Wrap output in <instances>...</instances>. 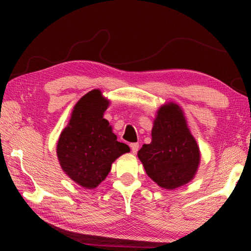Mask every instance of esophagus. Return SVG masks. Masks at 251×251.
<instances>
[{"label":"esophagus","instance_id":"obj_1","mask_svg":"<svg viewBox=\"0 0 251 251\" xmlns=\"http://www.w3.org/2000/svg\"><path fill=\"white\" fill-rule=\"evenodd\" d=\"M129 146H130V150H131V152H133V154H136V152H137L138 150H139V144L138 143H131Z\"/></svg>","mask_w":251,"mask_h":251}]
</instances>
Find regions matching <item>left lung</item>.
I'll use <instances>...</instances> for the list:
<instances>
[{
    "label": "left lung",
    "mask_w": 251,
    "mask_h": 251,
    "mask_svg": "<svg viewBox=\"0 0 251 251\" xmlns=\"http://www.w3.org/2000/svg\"><path fill=\"white\" fill-rule=\"evenodd\" d=\"M137 155L147 175L161 188L175 189L193 179L201 152L179 106H161L151 129V143L144 144Z\"/></svg>",
    "instance_id": "8db88e82"
}]
</instances>
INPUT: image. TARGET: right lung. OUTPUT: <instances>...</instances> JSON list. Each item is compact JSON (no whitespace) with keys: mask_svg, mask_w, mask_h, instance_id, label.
Segmentation results:
<instances>
[{"mask_svg":"<svg viewBox=\"0 0 251 251\" xmlns=\"http://www.w3.org/2000/svg\"><path fill=\"white\" fill-rule=\"evenodd\" d=\"M108 104L99 90L84 95L75 105L69 125L57 142L62 169L87 189L99 186L108 175L114 160L130 151L126 144L117 141L103 117Z\"/></svg>","mask_w":251,"mask_h":251,"instance_id":"add662e5","label":"right lung"}]
</instances>
